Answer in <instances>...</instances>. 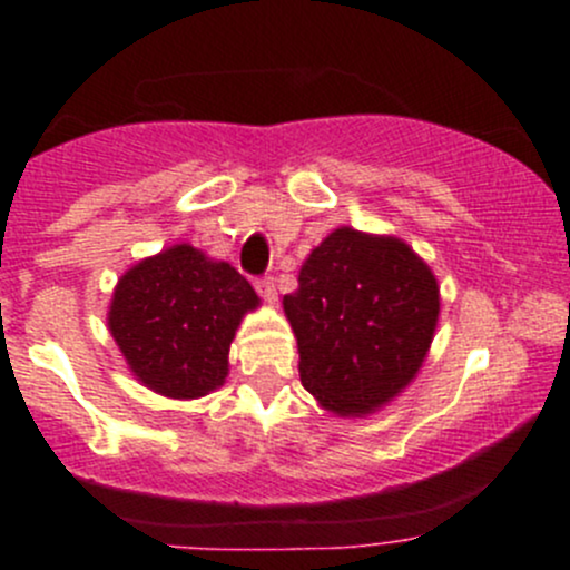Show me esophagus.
I'll return each mask as SVG.
<instances>
[{"label":"esophagus","instance_id":"obj_1","mask_svg":"<svg viewBox=\"0 0 570 570\" xmlns=\"http://www.w3.org/2000/svg\"><path fill=\"white\" fill-rule=\"evenodd\" d=\"M256 292L262 295V301L267 303V306H275V301H278V292H275V281L273 278H258L256 281Z\"/></svg>","mask_w":570,"mask_h":570}]
</instances>
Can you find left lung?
<instances>
[{
    "label": "left lung",
    "instance_id": "left-lung-1",
    "mask_svg": "<svg viewBox=\"0 0 570 570\" xmlns=\"http://www.w3.org/2000/svg\"><path fill=\"white\" fill-rule=\"evenodd\" d=\"M297 370L322 411L364 419L422 370L441 314L439 278L405 239L338 226L284 295Z\"/></svg>",
    "mask_w": 570,
    "mask_h": 570
}]
</instances>
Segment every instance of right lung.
<instances>
[{
    "mask_svg": "<svg viewBox=\"0 0 570 570\" xmlns=\"http://www.w3.org/2000/svg\"><path fill=\"white\" fill-rule=\"evenodd\" d=\"M258 306L232 264L176 243L120 275L107 327L135 381L168 400H198L226 383L239 322Z\"/></svg>",
    "mask_w": 570,
    "mask_h": 570,
    "instance_id": "1",
    "label": "right lung"
}]
</instances>
